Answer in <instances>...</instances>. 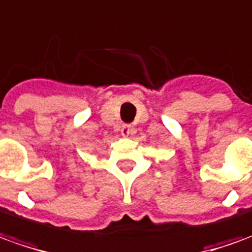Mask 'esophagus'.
<instances>
[{"label": "esophagus", "instance_id": "1", "mask_svg": "<svg viewBox=\"0 0 252 252\" xmlns=\"http://www.w3.org/2000/svg\"><path fill=\"white\" fill-rule=\"evenodd\" d=\"M121 133H122V136H131L134 133V127L131 125H123Z\"/></svg>", "mask_w": 252, "mask_h": 252}]
</instances>
